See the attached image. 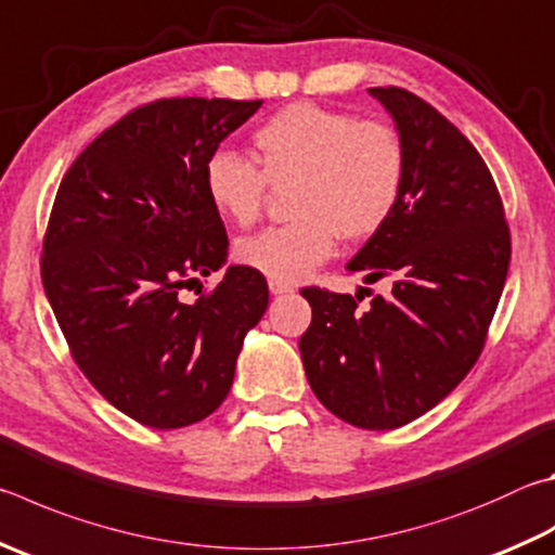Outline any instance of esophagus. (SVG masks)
Returning a JSON list of instances; mask_svg holds the SVG:
<instances>
[{
  "mask_svg": "<svg viewBox=\"0 0 555 555\" xmlns=\"http://www.w3.org/2000/svg\"><path fill=\"white\" fill-rule=\"evenodd\" d=\"M269 291H271V294H274V296H281V294H291V291H294V286L284 284V281L269 279Z\"/></svg>",
  "mask_w": 555,
  "mask_h": 555,
  "instance_id": "obj_1",
  "label": "esophagus"
}]
</instances>
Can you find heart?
Instances as JSON below:
<instances>
[{
	"mask_svg": "<svg viewBox=\"0 0 555 555\" xmlns=\"http://www.w3.org/2000/svg\"><path fill=\"white\" fill-rule=\"evenodd\" d=\"M258 169L233 150L206 159V196L235 225H251L269 184L291 191L288 225L240 240L237 259L269 279L296 284L347 243L374 237L398 208L405 186V145L378 120L347 111L291 104L257 128Z\"/></svg>",
	"mask_w": 555,
	"mask_h": 555,
	"instance_id": "obj_1",
	"label": "heart"
}]
</instances>
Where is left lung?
<instances>
[{
  "mask_svg": "<svg viewBox=\"0 0 555 555\" xmlns=\"http://www.w3.org/2000/svg\"><path fill=\"white\" fill-rule=\"evenodd\" d=\"M369 94L396 120L405 186L347 269L366 284L388 279L390 294L361 310V298L304 288L312 320L298 349L322 405L380 431L425 415L466 378L486 347L512 243L495 179L470 140L408 89Z\"/></svg>",
  "mask_w": 555,
  "mask_h": 555,
  "instance_id": "8db88e82",
  "label": "left lung"
}]
</instances>
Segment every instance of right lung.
I'll return each instance as SVG.
<instances>
[{"mask_svg": "<svg viewBox=\"0 0 555 555\" xmlns=\"http://www.w3.org/2000/svg\"><path fill=\"white\" fill-rule=\"evenodd\" d=\"M259 106L157 99L106 128L60 181L40 257L46 296L75 364L145 427L179 429L218 410L269 306L267 279L249 267H228L194 304L179 298L225 264L204 167Z\"/></svg>", "mask_w": 555, "mask_h": 555, "instance_id": "1", "label": "right lung"}]
</instances>
